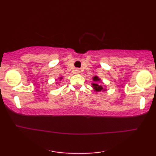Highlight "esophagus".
<instances>
[{"mask_svg":"<svg viewBox=\"0 0 156 156\" xmlns=\"http://www.w3.org/2000/svg\"><path fill=\"white\" fill-rule=\"evenodd\" d=\"M75 73H76V74H80V69H76V70H75Z\"/></svg>","mask_w":156,"mask_h":156,"instance_id":"34e87169","label":"esophagus"}]
</instances>
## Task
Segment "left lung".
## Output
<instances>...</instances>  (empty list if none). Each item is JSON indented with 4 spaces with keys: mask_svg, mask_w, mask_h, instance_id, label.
Returning <instances> with one entry per match:
<instances>
[{
    "mask_svg": "<svg viewBox=\"0 0 156 156\" xmlns=\"http://www.w3.org/2000/svg\"><path fill=\"white\" fill-rule=\"evenodd\" d=\"M93 80L95 81V82H98V81H99L100 80L97 77V76H95L93 78ZM92 86L94 87V89H95V91H101V90H104L103 87H102L101 85H99L97 84H92Z\"/></svg>",
    "mask_w": 156,
    "mask_h": 156,
    "instance_id": "obj_1",
    "label": "left lung"
}]
</instances>
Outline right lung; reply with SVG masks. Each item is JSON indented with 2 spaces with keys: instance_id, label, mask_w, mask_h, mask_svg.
<instances>
[{
  "instance_id": "right-lung-1",
  "label": "right lung",
  "mask_w": 156,
  "mask_h": 156,
  "mask_svg": "<svg viewBox=\"0 0 156 156\" xmlns=\"http://www.w3.org/2000/svg\"><path fill=\"white\" fill-rule=\"evenodd\" d=\"M61 79H62V78H61Z\"/></svg>"
}]
</instances>
